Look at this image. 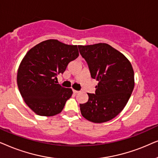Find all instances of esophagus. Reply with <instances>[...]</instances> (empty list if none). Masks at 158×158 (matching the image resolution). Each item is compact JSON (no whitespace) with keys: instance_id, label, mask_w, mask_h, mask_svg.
I'll list each match as a JSON object with an SVG mask.
<instances>
[{"instance_id":"esophagus-1","label":"esophagus","mask_w":158,"mask_h":158,"mask_svg":"<svg viewBox=\"0 0 158 158\" xmlns=\"http://www.w3.org/2000/svg\"><path fill=\"white\" fill-rule=\"evenodd\" d=\"M73 92L74 94H77V93H79V91H77V90H74V89H73Z\"/></svg>"}]
</instances>
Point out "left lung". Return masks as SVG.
Instances as JSON below:
<instances>
[{
    "instance_id": "1",
    "label": "left lung",
    "mask_w": 158,
    "mask_h": 158,
    "mask_svg": "<svg viewBox=\"0 0 158 158\" xmlns=\"http://www.w3.org/2000/svg\"><path fill=\"white\" fill-rule=\"evenodd\" d=\"M89 66L92 79L98 81L95 94L80 104L82 116L93 123L110 121L127 104L134 87L131 64L121 52L106 43L78 45Z\"/></svg>"
}]
</instances>
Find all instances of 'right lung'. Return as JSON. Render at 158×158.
Returning a JSON list of instances; mask_svg holds the SVG:
<instances>
[{
  "instance_id": "add662e5",
  "label": "right lung",
  "mask_w": 158,
  "mask_h": 158,
  "mask_svg": "<svg viewBox=\"0 0 158 158\" xmlns=\"http://www.w3.org/2000/svg\"><path fill=\"white\" fill-rule=\"evenodd\" d=\"M78 56L77 45L52 39L37 44L27 52L18 69L17 85L33 112L42 116L61 112L73 92L56 84L57 76Z\"/></svg>"
}]
</instances>
